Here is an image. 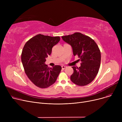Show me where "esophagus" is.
Returning a JSON list of instances; mask_svg holds the SVG:
<instances>
[{
  "mask_svg": "<svg viewBox=\"0 0 122 122\" xmlns=\"http://www.w3.org/2000/svg\"><path fill=\"white\" fill-rule=\"evenodd\" d=\"M61 67H62V69L63 70H64V69H65V68H66V66H64V65L62 66Z\"/></svg>",
  "mask_w": 122,
  "mask_h": 122,
  "instance_id": "obj_1",
  "label": "esophagus"
}]
</instances>
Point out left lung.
Wrapping results in <instances>:
<instances>
[{
	"label": "left lung",
	"instance_id": "left-lung-1",
	"mask_svg": "<svg viewBox=\"0 0 122 122\" xmlns=\"http://www.w3.org/2000/svg\"><path fill=\"white\" fill-rule=\"evenodd\" d=\"M62 40L71 46L74 56L78 55L81 63L80 67H72L71 80L75 84L86 86L97 76L100 66L101 53L96 42L80 33L62 36Z\"/></svg>",
	"mask_w": 122,
	"mask_h": 122
}]
</instances>
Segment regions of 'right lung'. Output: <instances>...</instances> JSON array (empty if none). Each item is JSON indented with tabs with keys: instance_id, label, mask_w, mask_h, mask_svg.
Instances as JSON below:
<instances>
[{
	"instance_id": "obj_1",
	"label": "right lung",
	"mask_w": 122,
	"mask_h": 122,
	"mask_svg": "<svg viewBox=\"0 0 122 122\" xmlns=\"http://www.w3.org/2000/svg\"><path fill=\"white\" fill-rule=\"evenodd\" d=\"M60 40L59 36L37 35L28 41L23 49L21 60L25 73L36 86L47 88L56 81L62 68H48L45 64L53 46Z\"/></svg>"
}]
</instances>
